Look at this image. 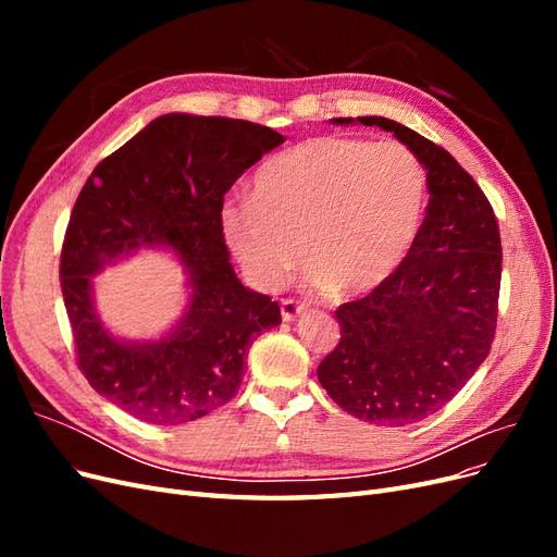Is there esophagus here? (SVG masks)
Returning a JSON list of instances; mask_svg holds the SVG:
<instances>
[{"mask_svg":"<svg viewBox=\"0 0 557 557\" xmlns=\"http://www.w3.org/2000/svg\"><path fill=\"white\" fill-rule=\"evenodd\" d=\"M305 301H297V299H281V315L285 323H290L299 313H305Z\"/></svg>","mask_w":557,"mask_h":557,"instance_id":"1","label":"esophagus"}]
</instances>
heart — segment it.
Returning a JSON list of instances; mask_svg holds the SVG:
<instances>
[{
    "label": "heart",
    "instance_id": "b5f03b06",
    "mask_svg": "<svg viewBox=\"0 0 557 557\" xmlns=\"http://www.w3.org/2000/svg\"><path fill=\"white\" fill-rule=\"evenodd\" d=\"M428 209V174L399 141L323 134L269 158L252 197L227 199L223 234L262 290L305 256L309 283L339 297L376 290L409 256Z\"/></svg>",
    "mask_w": 557,
    "mask_h": 557
}]
</instances>
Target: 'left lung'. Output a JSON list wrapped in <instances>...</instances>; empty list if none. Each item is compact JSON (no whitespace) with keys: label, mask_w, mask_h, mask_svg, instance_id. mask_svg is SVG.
<instances>
[{"label":"left lung","mask_w":557,"mask_h":557,"mask_svg":"<svg viewBox=\"0 0 557 557\" xmlns=\"http://www.w3.org/2000/svg\"><path fill=\"white\" fill-rule=\"evenodd\" d=\"M393 132L428 172L423 227L397 272L334 311L342 339L318 381L364 423L404 428L458 395L491 352L497 327L502 244L497 218L448 150L391 117H334Z\"/></svg>","instance_id":"8db88e82"}]
</instances>
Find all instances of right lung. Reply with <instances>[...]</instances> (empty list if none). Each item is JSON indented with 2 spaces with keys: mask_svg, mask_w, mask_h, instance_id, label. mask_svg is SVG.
<instances>
[{
  "mask_svg": "<svg viewBox=\"0 0 557 557\" xmlns=\"http://www.w3.org/2000/svg\"><path fill=\"white\" fill-rule=\"evenodd\" d=\"M272 127L221 115L166 113L95 166L66 225L60 283L83 376L150 425H183L223 407L252 339L281 323L278 301L237 278L223 237V197L281 146ZM146 245H170L191 299L160 343H123L94 311L91 276Z\"/></svg>",
  "mask_w": 557,
  "mask_h": 557,
  "instance_id": "right-lung-1",
  "label": "right lung"
}]
</instances>
